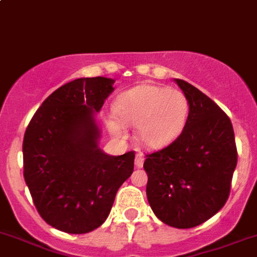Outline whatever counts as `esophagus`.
<instances>
[{
    "instance_id": "obj_1",
    "label": "esophagus",
    "mask_w": 257,
    "mask_h": 257,
    "mask_svg": "<svg viewBox=\"0 0 257 257\" xmlns=\"http://www.w3.org/2000/svg\"><path fill=\"white\" fill-rule=\"evenodd\" d=\"M143 163H145V159H143V156L141 154H137V156H136V160H134L136 168H142Z\"/></svg>"
}]
</instances>
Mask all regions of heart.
<instances>
[{"instance_id":"b5f03b06","label":"heart","mask_w":257,"mask_h":257,"mask_svg":"<svg viewBox=\"0 0 257 257\" xmlns=\"http://www.w3.org/2000/svg\"><path fill=\"white\" fill-rule=\"evenodd\" d=\"M115 112L121 123L137 125V138L147 149H163L179 137L187 124L189 103L177 89L140 84L120 94ZM112 134H123L116 120L108 121Z\"/></svg>"}]
</instances>
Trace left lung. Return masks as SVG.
<instances>
[{"mask_svg": "<svg viewBox=\"0 0 257 257\" xmlns=\"http://www.w3.org/2000/svg\"><path fill=\"white\" fill-rule=\"evenodd\" d=\"M189 103L187 124L168 147L146 155L147 200L163 223L179 229L209 220L229 197L237 165L228 115L200 89L175 79Z\"/></svg>", "mask_w": 257, "mask_h": 257, "instance_id": "left-lung-1", "label": "left lung"}]
</instances>
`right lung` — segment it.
<instances>
[{
	"instance_id": "obj_1",
	"label": "right lung",
	"mask_w": 257,
	"mask_h": 257,
	"mask_svg": "<svg viewBox=\"0 0 257 257\" xmlns=\"http://www.w3.org/2000/svg\"><path fill=\"white\" fill-rule=\"evenodd\" d=\"M110 78H79L43 101L23 141L24 179L37 211L61 232L94 230L110 214L134 169V151L110 156L98 147L94 114L114 91Z\"/></svg>"
}]
</instances>
